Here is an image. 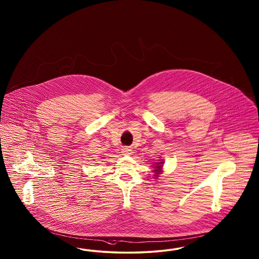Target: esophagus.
<instances>
[{
    "instance_id": "34e87169",
    "label": "esophagus",
    "mask_w": 259,
    "mask_h": 259,
    "mask_svg": "<svg viewBox=\"0 0 259 259\" xmlns=\"http://www.w3.org/2000/svg\"><path fill=\"white\" fill-rule=\"evenodd\" d=\"M122 154L123 155H131L132 154V149H130L129 147L122 148Z\"/></svg>"
}]
</instances>
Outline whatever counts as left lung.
Listing matches in <instances>:
<instances>
[{
  "label": "left lung",
  "instance_id": "8db88e82",
  "mask_svg": "<svg viewBox=\"0 0 259 259\" xmlns=\"http://www.w3.org/2000/svg\"><path fill=\"white\" fill-rule=\"evenodd\" d=\"M154 167H155V169H154V171H155V176L156 177H158L159 175L162 172V167H163V162H159V163H155V165H154Z\"/></svg>",
  "mask_w": 259,
  "mask_h": 259
}]
</instances>
